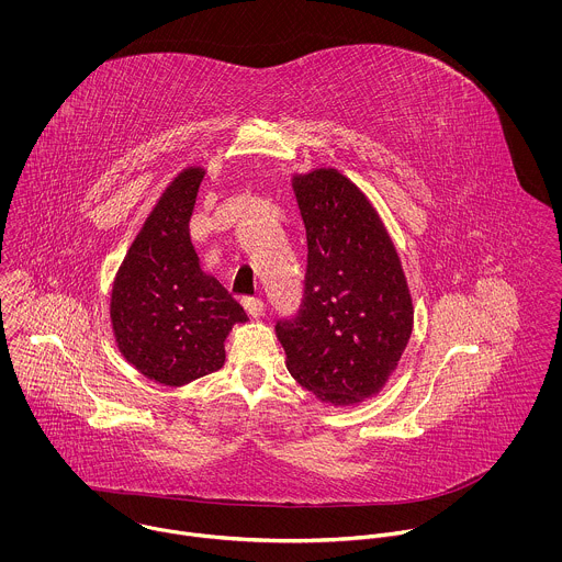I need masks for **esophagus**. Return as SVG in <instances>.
Masks as SVG:
<instances>
[{
    "mask_svg": "<svg viewBox=\"0 0 562 562\" xmlns=\"http://www.w3.org/2000/svg\"><path fill=\"white\" fill-rule=\"evenodd\" d=\"M241 305H244V310L248 312V316H252V318H259V316L263 314V307H266L263 301H261V299H255V296L244 299Z\"/></svg>",
    "mask_w": 562,
    "mask_h": 562,
    "instance_id": "1",
    "label": "esophagus"
}]
</instances>
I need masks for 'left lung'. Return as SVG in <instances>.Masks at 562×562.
Returning <instances> with one entry per match:
<instances>
[{"instance_id":"8db88e82","label":"left lung","mask_w":562,"mask_h":562,"mask_svg":"<svg viewBox=\"0 0 562 562\" xmlns=\"http://www.w3.org/2000/svg\"><path fill=\"white\" fill-rule=\"evenodd\" d=\"M292 188L310 252L299 312L277 322L288 370L321 401L370 398L413 328L398 252L361 190L335 168L299 175Z\"/></svg>"}]
</instances>
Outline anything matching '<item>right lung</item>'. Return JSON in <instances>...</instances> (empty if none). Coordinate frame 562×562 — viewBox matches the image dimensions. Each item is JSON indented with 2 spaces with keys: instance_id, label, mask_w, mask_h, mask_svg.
<instances>
[{
  "instance_id": "right-lung-1",
  "label": "right lung",
  "mask_w": 562,
  "mask_h": 562,
  "mask_svg": "<svg viewBox=\"0 0 562 562\" xmlns=\"http://www.w3.org/2000/svg\"><path fill=\"white\" fill-rule=\"evenodd\" d=\"M203 175V168H186L166 188L112 288L119 350L140 374L170 387L221 370L225 337L246 322L240 303L201 270L190 241Z\"/></svg>"
}]
</instances>
